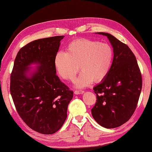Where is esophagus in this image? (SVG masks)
<instances>
[{
  "label": "esophagus",
  "mask_w": 152,
  "mask_h": 152,
  "mask_svg": "<svg viewBox=\"0 0 152 152\" xmlns=\"http://www.w3.org/2000/svg\"><path fill=\"white\" fill-rule=\"evenodd\" d=\"M74 93H75L76 95H78V94H82V93H84V91H82V90H75V91H74Z\"/></svg>",
  "instance_id": "obj_1"
}]
</instances>
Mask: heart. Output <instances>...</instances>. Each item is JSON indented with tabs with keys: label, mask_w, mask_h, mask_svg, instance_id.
Masks as SVG:
<instances>
[{
	"label": "heart",
	"mask_w": 152,
	"mask_h": 152,
	"mask_svg": "<svg viewBox=\"0 0 152 152\" xmlns=\"http://www.w3.org/2000/svg\"><path fill=\"white\" fill-rule=\"evenodd\" d=\"M114 51L110 45L89 38L71 42L66 52L59 51L54 59L56 69L61 78L73 81L80 70L76 86L83 88L92 81L104 80L111 69Z\"/></svg>",
	"instance_id": "obj_1"
}]
</instances>
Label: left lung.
<instances>
[{
	"mask_svg": "<svg viewBox=\"0 0 152 152\" xmlns=\"http://www.w3.org/2000/svg\"><path fill=\"white\" fill-rule=\"evenodd\" d=\"M99 34L108 37L114 55L107 76L93 88L96 101L91 113L99 125L112 129L124 124L134 114L142 87V78L136 57L127 45L110 34Z\"/></svg>",
	"mask_w": 152,
	"mask_h": 152,
	"instance_id": "left-lung-1",
	"label": "left lung"
}]
</instances>
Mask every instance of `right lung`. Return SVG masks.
<instances>
[{
  "label": "right lung",
  "instance_id": "obj_1",
  "mask_svg": "<svg viewBox=\"0 0 152 152\" xmlns=\"http://www.w3.org/2000/svg\"><path fill=\"white\" fill-rule=\"evenodd\" d=\"M64 36L42 38L22 47L16 56L10 90L16 110L26 125L44 134L59 130L67 117L73 91L56 74L54 59ZM40 64L31 78L28 65Z\"/></svg>",
  "mask_w": 152,
  "mask_h": 152
}]
</instances>
